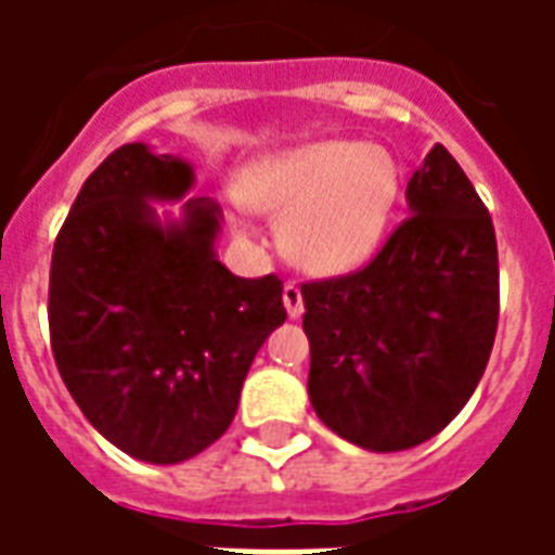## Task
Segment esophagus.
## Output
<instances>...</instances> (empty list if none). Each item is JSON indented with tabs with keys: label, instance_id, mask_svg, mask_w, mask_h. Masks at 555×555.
Masks as SVG:
<instances>
[{
	"label": "esophagus",
	"instance_id": "obj_1",
	"mask_svg": "<svg viewBox=\"0 0 555 555\" xmlns=\"http://www.w3.org/2000/svg\"><path fill=\"white\" fill-rule=\"evenodd\" d=\"M282 300H285V309H288L291 318H300L306 312V306H302V288L297 282H288L285 288H282Z\"/></svg>",
	"mask_w": 555,
	"mask_h": 555
}]
</instances>
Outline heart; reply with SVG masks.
<instances>
[{"instance_id":"b5f03b06","label":"heart","mask_w":555,"mask_h":555,"mask_svg":"<svg viewBox=\"0 0 555 555\" xmlns=\"http://www.w3.org/2000/svg\"><path fill=\"white\" fill-rule=\"evenodd\" d=\"M243 205L285 217V249L314 273H341L380 246L401 195L389 151L357 139L294 147L243 169Z\"/></svg>"}]
</instances>
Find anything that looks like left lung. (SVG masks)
Returning <instances> with one entry per match:
<instances>
[{"label": "left lung", "instance_id": "8db88e82", "mask_svg": "<svg viewBox=\"0 0 555 555\" xmlns=\"http://www.w3.org/2000/svg\"><path fill=\"white\" fill-rule=\"evenodd\" d=\"M408 202L369 264L302 285L314 413L372 452L418 446L461 413L500 321L493 222L442 145L413 171Z\"/></svg>", "mask_w": 555, "mask_h": 555}]
</instances>
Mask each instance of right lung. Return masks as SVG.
Masks as SVG:
<instances>
[{
    "label": "right lung",
    "mask_w": 555,
    "mask_h": 555,
    "mask_svg": "<svg viewBox=\"0 0 555 555\" xmlns=\"http://www.w3.org/2000/svg\"><path fill=\"white\" fill-rule=\"evenodd\" d=\"M193 169L142 142L91 171L50 264V345L79 410L121 452L181 464L229 430L264 338L288 312L282 279H241L214 255L219 207L193 198L159 225Z\"/></svg>",
    "instance_id": "add662e5"
}]
</instances>
